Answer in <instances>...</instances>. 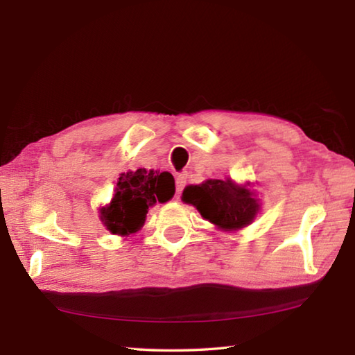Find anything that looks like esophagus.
<instances>
[{
    "mask_svg": "<svg viewBox=\"0 0 355 355\" xmlns=\"http://www.w3.org/2000/svg\"><path fill=\"white\" fill-rule=\"evenodd\" d=\"M187 178H189V173H187V172H182V173H178V175H177V178H175V186H177V193H178V195L182 193L183 187L186 186Z\"/></svg>",
    "mask_w": 355,
    "mask_h": 355,
    "instance_id": "34e87169",
    "label": "esophagus"
}]
</instances>
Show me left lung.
I'll list each match as a JSON object with an SVG mask.
<instances>
[{"label": "left lung", "mask_w": 355, "mask_h": 355, "mask_svg": "<svg viewBox=\"0 0 355 355\" xmlns=\"http://www.w3.org/2000/svg\"><path fill=\"white\" fill-rule=\"evenodd\" d=\"M182 201L193 206L205 220L224 232H236L250 225L261 209L252 183L238 184L232 178L186 186Z\"/></svg>", "instance_id": "1"}]
</instances>
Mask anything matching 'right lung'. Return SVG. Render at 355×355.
Here are the masks:
<instances>
[{
	"label": "right lung",
	"instance_id": "1",
	"mask_svg": "<svg viewBox=\"0 0 355 355\" xmlns=\"http://www.w3.org/2000/svg\"><path fill=\"white\" fill-rule=\"evenodd\" d=\"M173 193L175 182L169 172L128 171L120 173L111 201L99 207V218L112 235H134L145 224L149 207L169 201Z\"/></svg>",
	"mask_w": 355,
	"mask_h": 355
}]
</instances>
